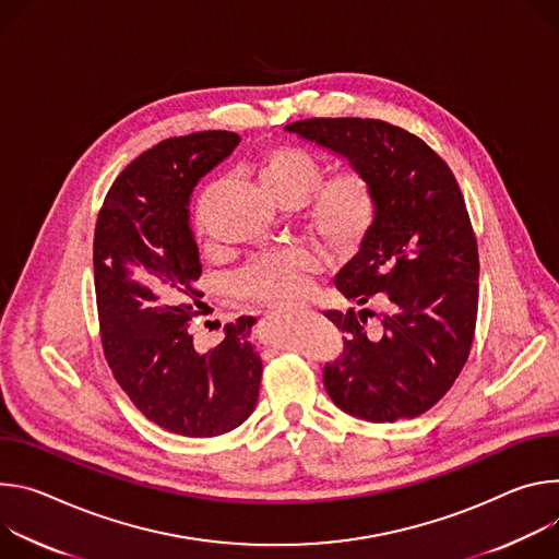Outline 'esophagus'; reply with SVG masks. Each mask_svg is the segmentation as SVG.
Listing matches in <instances>:
<instances>
[{"mask_svg": "<svg viewBox=\"0 0 559 559\" xmlns=\"http://www.w3.org/2000/svg\"><path fill=\"white\" fill-rule=\"evenodd\" d=\"M290 313H297V311H290Z\"/></svg>", "mask_w": 559, "mask_h": 559, "instance_id": "obj_1", "label": "esophagus"}]
</instances>
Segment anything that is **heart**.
I'll return each mask as SVG.
<instances>
[{
  "label": "heart",
  "instance_id": "1",
  "mask_svg": "<svg viewBox=\"0 0 559 559\" xmlns=\"http://www.w3.org/2000/svg\"><path fill=\"white\" fill-rule=\"evenodd\" d=\"M253 168L262 189L282 206H299L314 195L304 215L306 228L333 253L355 251L378 219L376 186L361 170L348 168L322 181L320 157L290 144L264 148ZM198 224L206 230L202 211H198ZM316 266L313 253L293 248L248 264L233 280V288L248 301L286 311L306 297Z\"/></svg>",
  "mask_w": 559,
  "mask_h": 559
}]
</instances>
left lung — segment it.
I'll return each mask as SVG.
<instances>
[{
  "mask_svg": "<svg viewBox=\"0 0 559 559\" xmlns=\"http://www.w3.org/2000/svg\"><path fill=\"white\" fill-rule=\"evenodd\" d=\"M288 133L370 177L378 219L335 286L361 311L324 316L344 353L324 366V386L348 415L368 421L417 417L436 406L464 368L477 320V239L449 164L417 135L382 119L316 117ZM370 300L381 329H365Z\"/></svg>",
  "mask_w": 559,
  "mask_h": 559,
  "instance_id": "obj_1",
  "label": "left lung"
}]
</instances>
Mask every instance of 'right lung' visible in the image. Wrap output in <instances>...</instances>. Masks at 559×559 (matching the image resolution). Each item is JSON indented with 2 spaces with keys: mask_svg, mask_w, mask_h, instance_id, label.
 I'll use <instances>...</instances> for the list:
<instances>
[{
  "mask_svg": "<svg viewBox=\"0 0 559 559\" xmlns=\"http://www.w3.org/2000/svg\"><path fill=\"white\" fill-rule=\"evenodd\" d=\"M239 144L228 131L170 138L112 181L95 226L99 331L117 384L153 424L183 438H215L253 413L262 359L248 342L255 318L224 326L198 348L202 262L189 224L198 181Z\"/></svg>",
  "mask_w": 559,
  "mask_h": 559,
  "instance_id": "right-lung-1",
  "label": "right lung"
}]
</instances>
